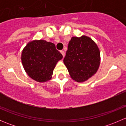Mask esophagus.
<instances>
[{
    "instance_id": "obj_1",
    "label": "esophagus",
    "mask_w": 126,
    "mask_h": 126,
    "mask_svg": "<svg viewBox=\"0 0 126 126\" xmlns=\"http://www.w3.org/2000/svg\"><path fill=\"white\" fill-rule=\"evenodd\" d=\"M60 52H61V54H62V55L63 56V57H64V56H65V52H64V50H61Z\"/></svg>"
}]
</instances>
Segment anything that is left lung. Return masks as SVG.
I'll return each instance as SVG.
<instances>
[{"label": "left lung", "instance_id": "8db88e82", "mask_svg": "<svg viewBox=\"0 0 126 126\" xmlns=\"http://www.w3.org/2000/svg\"><path fill=\"white\" fill-rule=\"evenodd\" d=\"M63 62L74 80L84 82L98 70L101 62L99 49L88 36H74L69 42Z\"/></svg>", "mask_w": 126, "mask_h": 126}]
</instances>
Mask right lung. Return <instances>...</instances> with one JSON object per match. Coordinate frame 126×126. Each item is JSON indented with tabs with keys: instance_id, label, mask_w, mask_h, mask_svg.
<instances>
[{
	"instance_id": "1",
	"label": "right lung",
	"mask_w": 126,
	"mask_h": 126,
	"mask_svg": "<svg viewBox=\"0 0 126 126\" xmlns=\"http://www.w3.org/2000/svg\"><path fill=\"white\" fill-rule=\"evenodd\" d=\"M63 55L52 43L45 40H33L22 50L21 60L28 76L38 82L51 79L57 62Z\"/></svg>"
}]
</instances>
